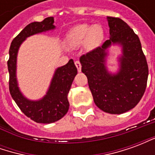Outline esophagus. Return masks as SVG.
Segmentation results:
<instances>
[{"label":"esophagus","mask_w":155,"mask_h":155,"mask_svg":"<svg viewBox=\"0 0 155 155\" xmlns=\"http://www.w3.org/2000/svg\"><path fill=\"white\" fill-rule=\"evenodd\" d=\"M74 64H75V66L77 68V70L79 72H81V62L79 61H74Z\"/></svg>","instance_id":"34e87169"}]
</instances>
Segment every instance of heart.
Masks as SVG:
<instances>
[{"label": "heart", "instance_id": "b5f03b06", "mask_svg": "<svg viewBox=\"0 0 155 155\" xmlns=\"http://www.w3.org/2000/svg\"><path fill=\"white\" fill-rule=\"evenodd\" d=\"M103 36V31L99 25H91L81 24L76 25L68 34L67 41L71 46H78L85 40L89 43H96Z\"/></svg>", "mask_w": 155, "mask_h": 155}]
</instances>
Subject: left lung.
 <instances>
[{
    "mask_svg": "<svg viewBox=\"0 0 155 155\" xmlns=\"http://www.w3.org/2000/svg\"><path fill=\"white\" fill-rule=\"evenodd\" d=\"M110 37L101 46L82 54L81 71L88 79L94 104L106 113L123 114L140 102L146 89L149 68L138 35L127 23L108 16ZM112 44L123 47L120 71L107 73L104 66L105 51Z\"/></svg>",
    "mask_w": 155,
    "mask_h": 155,
    "instance_id": "obj_1",
    "label": "left lung"
}]
</instances>
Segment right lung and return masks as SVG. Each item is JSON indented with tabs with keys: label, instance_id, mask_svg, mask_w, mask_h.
<instances>
[{
	"label": "right lung",
	"instance_id": "add662e5",
	"mask_svg": "<svg viewBox=\"0 0 155 155\" xmlns=\"http://www.w3.org/2000/svg\"><path fill=\"white\" fill-rule=\"evenodd\" d=\"M53 17H47L41 22H32L25 26L13 39L9 50L7 66L9 71V90L13 100L20 110L36 123L50 124L61 120L69 110L68 93L71 90L77 68L71 59L67 64L58 68L51 81L47 94L38 101H31L25 98L17 86L15 69L16 56L20 45L26 37L54 28Z\"/></svg>",
	"mask_w": 155,
	"mask_h": 155
}]
</instances>
